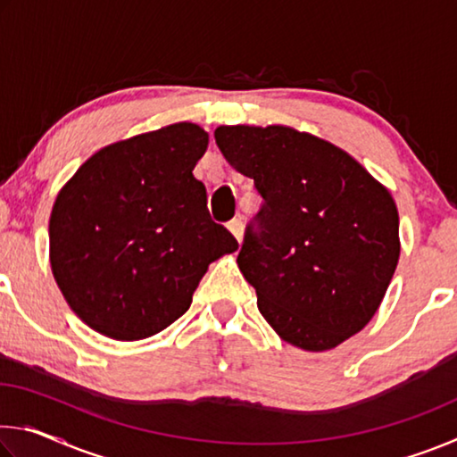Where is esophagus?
<instances>
[{
    "mask_svg": "<svg viewBox=\"0 0 457 457\" xmlns=\"http://www.w3.org/2000/svg\"><path fill=\"white\" fill-rule=\"evenodd\" d=\"M228 229L231 231V236H234L239 244H242V237H244V223L242 220H231L228 223Z\"/></svg>",
    "mask_w": 457,
    "mask_h": 457,
    "instance_id": "1",
    "label": "esophagus"
}]
</instances>
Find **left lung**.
<instances>
[{
  "mask_svg": "<svg viewBox=\"0 0 457 457\" xmlns=\"http://www.w3.org/2000/svg\"><path fill=\"white\" fill-rule=\"evenodd\" d=\"M215 143L264 199L237 253L262 316L312 353L357 335L399 262L391 193L349 153L290 127H218Z\"/></svg>",
  "mask_w": 457,
  "mask_h": 457,
  "instance_id": "obj_1",
  "label": "left lung"
}]
</instances>
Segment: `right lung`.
I'll return each mask as SVG.
<instances>
[{
	"instance_id": "right-lung-1",
	"label": "right lung",
	"mask_w": 457,
	"mask_h": 457,
	"mask_svg": "<svg viewBox=\"0 0 457 457\" xmlns=\"http://www.w3.org/2000/svg\"><path fill=\"white\" fill-rule=\"evenodd\" d=\"M207 141L193 122L137 135L92 154L60 189L50 215L52 272L100 335H157L187 312L207 266L237 250L193 177Z\"/></svg>"
}]
</instances>
